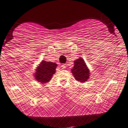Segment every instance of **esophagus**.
<instances>
[{
    "instance_id": "34e87169",
    "label": "esophagus",
    "mask_w": 128,
    "mask_h": 128,
    "mask_svg": "<svg viewBox=\"0 0 128 128\" xmlns=\"http://www.w3.org/2000/svg\"><path fill=\"white\" fill-rule=\"evenodd\" d=\"M66 66L64 65V64H63V65H62V66H61V68H62V69H65V68H66Z\"/></svg>"
}]
</instances>
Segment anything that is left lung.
I'll list each match as a JSON object with an SVG mask.
<instances>
[{
    "label": "left lung",
    "mask_w": 128,
    "mask_h": 128,
    "mask_svg": "<svg viewBox=\"0 0 128 128\" xmlns=\"http://www.w3.org/2000/svg\"><path fill=\"white\" fill-rule=\"evenodd\" d=\"M74 65L71 69L72 74L74 78L80 82H85L89 78L90 71L86 65L85 62L83 58L80 57L77 60H75Z\"/></svg>",
    "instance_id": "obj_1"
}]
</instances>
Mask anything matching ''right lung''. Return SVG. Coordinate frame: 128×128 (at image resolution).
<instances>
[{
  "label": "right lung",
  "instance_id": "obj_1",
  "mask_svg": "<svg viewBox=\"0 0 128 128\" xmlns=\"http://www.w3.org/2000/svg\"><path fill=\"white\" fill-rule=\"evenodd\" d=\"M57 65L56 62L42 60L36 69L35 72L36 80L42 83H46L49 82L52 76L56 72Z\"/></svg>",
  "mask_w": 128,
  "mask_h": 128
}]
</instances>
